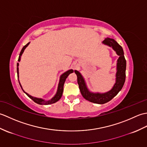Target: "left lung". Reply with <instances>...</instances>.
Listing matches in <instances>:
<instances>
[{
	"label": "left lung",
	"mask_w": 147,
	"mask_h": 147,
	"mask_svg": "<svg viewBox=\"0 0 147 147\" xmlns=\"http://www.w3.org/2000/svg\"><path fill=\"white\" fill-rule=\"evenodd\" d=\"M103 43L113 48L114 51L116 52L117 54L119 55L117 63L116 82L112 90L105 93H93L90 92L86 88L85 81L82 74L78 71H74L77 75L78 84L79 85L81 93L84 98L91 102L98 104H104L111 100L123 88L126 80V61L124 57L123 49L122 47L119 45L117 42H115L114 39L109 38H105L103 41Z\"/></svg>",
	"instance_id": "8db88e82"
}]
</instances>
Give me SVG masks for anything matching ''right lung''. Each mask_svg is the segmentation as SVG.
Wrapping results in <instances>:
<instances>
[{
    "label": "right lung",
    "instance_id": "add662e5",
    "mask_svg": "<svg viewBox=\"0 0 147 147\" xmlns=\"http://www.w3.org/2000/svg\"><path fill=\"white\" fill-rule=\"evenodd\" d=\"M29 43H28L26 45H24L23 49H22L21 51L20 52V57H19V59H18V61H20V58H21V55L23 54V53L24 51V49H26V47L29 45ZM18 65H19V63H17V73H18V78H19V76H18V74H19V67H18ZM73 69H70L69 70L66 72H65L64 73H63L61 75V78H60V81H59V86H58V89H57V93H56L55 95L53 97L51 100H48V101H45L44 100H43L42 98H36V97H33V96L30 95L29 94H28L27 93H26L24 91L23 88H22V86L21 85V84L20 83V81H19V83H20V86L21 89L23 90V91L26 93V94L29 96V97L32 99L35 102V103H36V104H40V105H49V104H54V103L57 102L59 100H60V98H61L62 96V93H63V90H64V82L65 81V79L67 78V77L68 76L69 74L70 73H73Z\"/></svg>",
    "mask_w": 147,
    "mask_h": 147
}]
</instances>
